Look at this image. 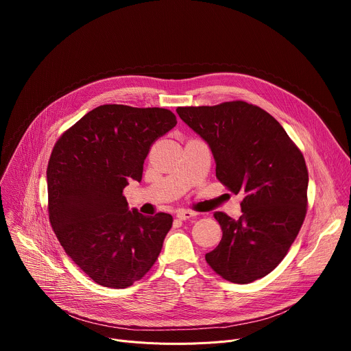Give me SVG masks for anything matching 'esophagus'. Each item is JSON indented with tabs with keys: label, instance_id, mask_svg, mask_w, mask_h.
<instances>
[{
	"label": "esophagus",
	"instance_id": "obj_1",
	"mask_svg": "<svg viewBox=\"0 0 351 351\" xmlns=\"http://www.w3.org/2000/svg\"><path fill=\"white\" fill-rule=\"evenodd\" d=\"M176 216L180 219V220H186V219H192L196 216V212H192V210H186V209H179L176 212Z\"/></svg>",
	"mask_w": 351,
	"mask_h": 351
}]
</instances>
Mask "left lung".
<instances>
[{"instance_id": "left-lung-1", "label": "left lung", "mask_w": 351, "mask_h": 351, "mask_svg": "<svg viewBox=\"0 0 351 351\" xmlns=\"http://www.w3.org/2000/svg\"><path fill=\"white\" fill-rule=\"evenodd\" d=\"M176 112L209 145L216 178L243 195L239 219L215 213L223 236L206 262L232 283L265 278L303 225L308 185L303 154L270 114L245 101L179 106Z\"/></svg>"}]
</instances>
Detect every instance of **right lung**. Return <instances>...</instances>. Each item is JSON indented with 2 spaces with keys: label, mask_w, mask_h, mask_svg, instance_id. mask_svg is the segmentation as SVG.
I'll return each instance as SVG.
<instances>
[{
  "label": "right lung",
  "mask_w": 351,
  "mask_h": 351,
  "mask_svg": "<svg viewBox=\"0 0 351 351\" xmlns=\"http://www.w3.org/2000/svg\"><path fill=\"white\" fill-rule=\"evenodd\" d=\"M176 123L169 109L101 105L53 146L47 168L51 226L101 286H132L158 259L172 216L129 210L122 192L131 179L141 182L151 145Z\"/></svg>",
  "instance_id": "right-lung-1"
}]
</instances>
